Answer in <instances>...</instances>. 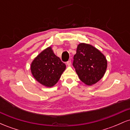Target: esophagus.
<instances>
[{
  "label": "esophagus",
  "instance_id": "esophagus-1",
  "mask_svg": "<svg viewBox=\"0 0 130 130\" xmlns=\"http://www.w3.org/2000/svg\"><path fill=\"white\" fill-rule=\"evenodd\" d=\"M71 60L67 61V65H71Z\"/></svg>",
  "mask_w": 130,
  "mask_h": 130
}]
</instances>
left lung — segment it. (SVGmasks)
Instances as JSON below:
<instances>
[{"label":"left lung","mask_w":130,"mask_h":130,"mask_svg":"<svg viewBox=\"0 0 130 130\" xmlns=\"http://www.w3.org/2000/svg\"><path fill=\"white\" fill-rule=\"evenodd\" d=\"M73 65L82 82L88 86L97 83L107 68L105 56L90 44L80 43L74 56Z\"/></svg>","instance_id":"8db88e82"}]
</instances>
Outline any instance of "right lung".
I'll list each match as a JSON object with an SVG mask.
<instances>
[{"instance_id":"1","label":"right lung","mask_w":130,"mask_h":130,"mask_svg":"<svg viewBox=\"0 0 130 130\" xmlns=\"http://www.w3.org/2000/svg\"><path fill=\"white\" fill-rule=\"evenodd\" d=\"M65 68V64L54 54L51 47L38 54L30 66L34 78L47 87H53L57 83Z\"/></svg>"}]
</instances>
